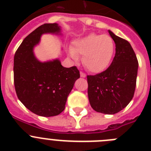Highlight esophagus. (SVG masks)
<instances>
[{
    "label": "esophagus",
    "instance_id": "1",
    "mask_svg": "<svg viewBox=\"0 0 151 151\" xmlns=\"http://www.w3.org/2000/svg\"><path fill=\"white\" fill-rule=\"evenodd\" d=\"M81 77H86V74H84V73H83V72H81Z\"/></svg>",
    "mask_w": 151,
    "mask_h": 151
}]
</instances>
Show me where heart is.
<instances>
[{"label": "heart", "instance_id": "1", "mask_svg": "<svg viewBox=\"0 0 151 151\" xmlns=\"http://www.w3.org/2000/svg\"><path fill=\"white\" fill-rule=\"evenodd\" d=\"M68 52L74 60H77L79 55H82V63L88 70L100 73L111 63L115 52V43L108 35L91 33L76 40Z\"/></svg>", "mask_w": 151, "mask_h": 151}]
</instances>
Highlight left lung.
Listing matches in <instances>:
<instances>
[{
    "instance_id": "obj_1",
    "label": "left lung",
    "mask_w": 151,
    "mask_h": 151,
    "mask_svg": "<svg viewBox=\"0 0 151 151\" xmlns=\"http://www.w3.org/2000/svg\"><path fill=\"white\" fill-rule=\"evenodd\" d=\"M116 45V53L107 70L87 76L88 97L93 110L114 114L132 99L136 86L138 62L131 44L108 30Z\"/></svg>"
}]
</instances>
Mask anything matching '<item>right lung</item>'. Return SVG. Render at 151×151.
Returning a JSON list of instances; mask_svg holds the SVG:
<instances>
[{"label": "right lung", "mask_w": 151, "mask_h": 151, "mask_svg": "<svg viewBox=\"0 0 151 151\" xmlns=\"http://www.w3.org/2000/svg\"><path fill=\"white\" fill-rule=\"evenodd\" d=\"M45 34L62 35V27L47 23L28 35L15 53L13 74L19 101L35 114L48 117L65 110L80 71L75 66L63 67L59 59L47 62L37 59L34 49Z\"/></svg>", "instance_id": "obj_1"}]
</instances>
